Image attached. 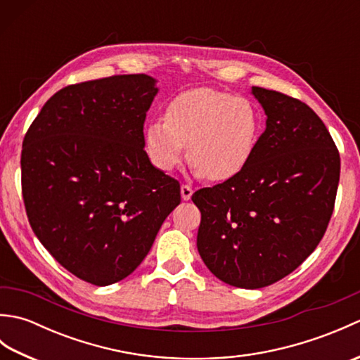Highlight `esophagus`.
<instances>
[{
    "label": "esophagus",
    "mask_w": 360,
    "mask_h": 360,
    "mask_svg": "<svg viewBox=\"0 0 360 360\" xmlns=\"http://www.w3.org/2000/svg\"><path fill=\"white\" fill-rule=\"evenodd\" d=\"M192 195H193V188H192V187L187 186V184L181 186V196H182V200L188 201L190 198H192Z\"/></svg>",
    "instance_id": "esophagus-1"
}]
</instances>
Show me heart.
Here are the masks:
<instances>
[{
    "label": "heart",
    "instance_id": "b5f03b06",
    "mask_svg": "<svg viewBox=\"0 0 360 360\" xmlns=\"http://www.w3.org/2000/svg\"><path fill=\"white\" fill-rule=\"evenodd\" d=\"M262 114L246 97L213 88H192L173 97L165 119L145 129V150L159 170L173 172L186 156L200 178L226 181L254 156Z\"/></svg>",
    "mask_w": 360,
    "mask_h": 360
}]
</instances>
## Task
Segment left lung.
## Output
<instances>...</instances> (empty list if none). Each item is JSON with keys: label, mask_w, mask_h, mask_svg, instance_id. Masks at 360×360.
<instances>
[{"label": "left lung", "mask_w": 360, "mask_h": 360, "mask_svg": "<svg viewBox=\"0 0 360 360\" xmlns=\"http://www.w3.org/2000/svg\"><path fill=\"white\" fill-rule=\"evenodd\" d=\"M266 129L244 170L193 193L201 212L196 246L209 271L236 288L258 289L307 259L330 223L340 156L307 103L252 86Z\"/></svg>", "instance_id": "left-lung-1"}]
</instances>
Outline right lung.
I'll return each instance as SVG.
<instances>
[{
    "label": "right lung",
    "mask_w": 360,
    "mask_h": 360,
    "mask_svg": "<svg viewBox=\"0 0 360 360\" xmlns=\"http://www.w3.org/2000/svg\"><path fill=\"white\" fill-rule=\"evenodd\" d=\"M156 80L112 75L53 94L29 127L21 190L37 238L96 286L128 277L181 202L179 182L150 162L143 122Z\"/></svg>",
    "instance_id": "1"
}]
</instances>
